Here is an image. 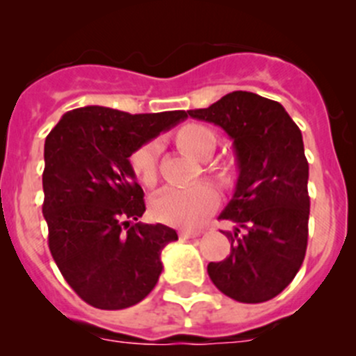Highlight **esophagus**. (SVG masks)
<instances>
[{
	"mask_svg": "<svg viewBox=\"0 0 356 356\" xmlns=\"http://www.w3.org/2000/svg\"><path fill=\"white\" fill-rule=\"evenodd\" d=\"M201 234L200 231H191V229H182L181 232H179V236H181L182 239H189V238H198Z\"/></svg>",
	"mask_w": 356,
	"mask_h": 356,
	"instance_id": "esophagus-1",
	"label": "esophagus"
}]
</instances>
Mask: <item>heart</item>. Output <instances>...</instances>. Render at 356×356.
Wrapping results in <instances>:
<instances>
[{
  "instance_id": "1",
  "label": "heart",
  "mask_w": 356,
  "mask_h": 356,
  "mask_svg": "<svg viewBox=\"0 0 356 356\" xmlns=\"http://www.w3.org/2000/svg\"><path fill=\"white\" fill-rule=\"evenodd\" d=\"M175 141L188 155L207 158L213 152L215 136L208 127L188 124L175 134ZM158 146L156 141L139 145L129 156L132 174L146 188H153L158 177ZM215 174L222 181H229L231 168L227 165H215ZM217 203V195L208 184H193L188 188H167L156 196L152 204V213L158 222L175 227H195Z\"/></svg>"
}]
</instances>
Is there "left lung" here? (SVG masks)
<instances>
[{"label":"left lung","instance_id":"left-lung-1","mask_svg":"<svg viewBox=\"0 0 356 356\" xmlns=\"http://www.w3.org/2000/svg\"><path fill=\"white\" fill-rule=\"evenodd\" d=\"M227 132L238 182L218 218L231 253L208 264V275L225 296L261 303L277 296L303 264L308 241V161L303 138L284 106L254 92L234 91L208 108L188 110Z\"/></svg>","mask_w":356,"mask_h":356}]
</instances>
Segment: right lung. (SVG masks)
<instances>
[{
    "label": "right lung",
    "instance_id": "obj_1",
    "mask_svg": "<svg viewBox=\"0 0 356 356\" xmlns=\"http://www.w3.org/2000/svg\"><path fill=\"white\" fill-rule=\"evenodd\" d=\"M188 117L184 110L138 113L84 106L67 111L44 143L42 215L48 245L72 289L91 307L122 310L145 300L177 241L163 224L143 217L145 193L129 156Z\"/></svg>",
    "mask_w": 356,
    "mask_h": 356
}]
</instances>
